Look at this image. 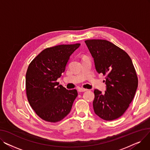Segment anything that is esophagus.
<instances>
[{
	"label": "esophagus",
	"instance_id": "esophagus-1",
	"mask_svg": "<svg viewBox=\"0 0 150 150\" xmlns=\"http://www.w3.org/2000/svg\"><path fill=\"white\" fill-rule=\"evenodd\" d=\"M88 91L87 89H84V88H80V89H78V91H79L80 92H84V91Z\"/></svg>",
	"mask_w": 150,
	"mask_h": 150
}]
</instances>
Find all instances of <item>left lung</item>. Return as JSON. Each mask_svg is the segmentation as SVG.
Instances as JSON below:
<instances>
[{"label": "left lung", "mask_w": 150, "mask_h": 150, "mask_svg": "<svg viewBox=\"0 0 150 150\" xmlns=\"http://www.w3.org/2000/svg\"><path fill=\"white\" fill-rule=\"evenodd\" d=\"M99 74L106 76V91H93V108L101 119L111 121L120 117L134 97L138 78L127 52L103 39L85 41Z\"/></svg>", "instance_id": "obj_1"}]
</instances>
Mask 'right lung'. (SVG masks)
<instances>
[{
    "label": "right lung",
    "instance_id": "add662e5",
    "mask_svg": "<svg viewBox=\"0 0 150 150\" xmlns=\"http://www.w3.org/2000/svg\"><path fill=\"white\" fill-rule=\"evenodd\" d=\"M80 44L59 45L42 50L29 64L25 77L30 105L42 120L56 123L70 112L78 96L76 89L58 85L69 57Z\"/></svg>",
    "mask_w": 150,
    "mask_h": 150
}]
</instances>
